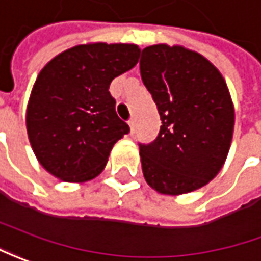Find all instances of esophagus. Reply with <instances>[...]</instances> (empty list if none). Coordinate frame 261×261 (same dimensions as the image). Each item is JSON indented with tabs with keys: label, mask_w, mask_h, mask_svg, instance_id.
I'll list each match as a JSON object with an SVG mask.
<instances>
[{
	"label": "esophagus",
	"mask_w": 261,
	"mask_h": 261,
	"mask_svg": "<svg viewBox=\"0 0 261 261\" xmlns=\"http://www.w3.org/2000/svg\"><path fill=\"white\" fill-rule=\"evenodd\" d=\"M128 125H130L131 134H133V133H134V128H136V120H134V118H130V121H128Z\"/></svg>",
	"instance_id": "34e87169"
}]
</instances>
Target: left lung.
<instances>
[{"mask_svg": "<svg viewBox=\"0 0 261 261\" xmlns=\"http://www.w3.org/2000/svg\"><path fill=\"white\" fill-rule=\"evenodd\" d=\"M140 73L160 115L151 143H139L143 175L165 195L212 180L228 154L234 107L218 69L199 53L156 44L141 51Z\"/></svg>", "mask_w": 261, "mask_h": 261, "instance_id": "1", "label": "left lung"}]
</instances>
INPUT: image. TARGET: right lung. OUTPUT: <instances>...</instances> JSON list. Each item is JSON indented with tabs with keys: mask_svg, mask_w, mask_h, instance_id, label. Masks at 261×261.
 <instances>
[{
	"mask_svg": "<svg viewBox=\"0 0 261 261\" xmlns=\"http://www.w3.org/2000/svg\"><path fill=\"white\" fill-rule=\"evenodd\" d=\"M136 44H81L41 69L27 105L25 125L36 158L68 182L98 176L113 146L130 127L115 113L114 77L139 62Z\"/></svg>",
	"mask_w": 261,
	"mask_h": 261,
	"instance_id": "1",
	"label": "right lung"
}]
</instances>
